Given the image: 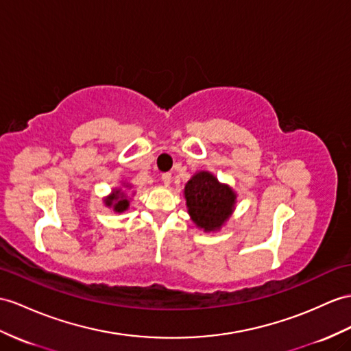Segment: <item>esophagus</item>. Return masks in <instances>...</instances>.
<instances>
[{
    "mask_svg": "<svg viewBox=\"0 0 351 351\" xmlns=\"http://www.w3.org/2000/svg\"><path fill=\"white\" fill-rule=\"evenodd\" d=\"M160 178H162V183H164L165 186H169L171 182H173V176H171V173H164Z\"/></svg>",
    "mask_w": 351,
    "mask_h": 351,
    "instance_id": "34e87169",
    "label": "esophagus"
}]
</instances>
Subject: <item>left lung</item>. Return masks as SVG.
I'll return each instance as SVG.
<instances>
[{
    "instance_id": "obj_1",
    "label": "left lung",
    "mask_w": 351,
    "mask_h": 351,
    "mask_svg": "<svg viewBox=\"0 0 351 351\" xmlns=\"http://www.w3.org/2000/svg\"><path fill=\"white\" fill-rule=\"evenodd\" d=\"M183 195L187 213L204 232H217L226 225L237 205V193L226 183H220L210 171H198L184 184Z\"/></svg>"
}]
</instances>
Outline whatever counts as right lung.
<instances>
[{
  "label": "right lung",
  "instance_id": "right-lung-1",
  "mask_svg": "<svg viewBox=\"0 0 351 351\" xmlns=\"http://www.w3.org/2000/svg\"><path fill=\"white\" fill-rule=\"evenodd\" d=\"M128 189H132L131 183L123 182L119 187H114L111 193L102 199V202H104L106 207L111 208L114 213H117V215H121V213L130 208V196H128L130 193H128ZM135 192H132V195Z\"/></svg>",
  "mask_w": 351,
  "mask_h": 351
}]
</instances>
